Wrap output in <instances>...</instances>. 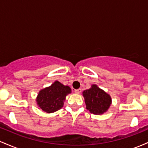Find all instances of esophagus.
Returning a JSON list of instances; mask_svg holds the SVG:
<instances>
[{"instance_id": "34e87169", "label": "esophagus", "mask_w": 148, "mask_h": 148, "mask_svg": "<svg viewBox=\"0 0 148 148\" xmlns=\"http://www.w3.org/2000/svg\"><path fill=\"white\" fill-rule=\"evenodd\" d=\"M74 92L76 93V94H80V93L81 92V88H79V89L74 90Z\"/></svg>"}]
</instances>
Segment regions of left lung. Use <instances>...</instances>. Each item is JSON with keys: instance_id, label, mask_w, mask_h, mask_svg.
<instances>
[{"instance_id": "left-lung-1", "label": "left lung", "mask_w": 148, "mask_h": 148, "mask_svg": "<svg viewBox=\"0 0 148 148\" xmlns=\"http://www.w3.org/2000/svg\"><path fill=\"white\" fill-rule=\"evenodd\" d=\"M86 108L91 113L101 115L108 111L111 104V97L97 85H92L90 89L83 92Z\"/></svg>"}]
</instances>
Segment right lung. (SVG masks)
<instances>
[{
    "label": "right lung",
    "mask_w": 148,
    "mask_h": 148,
    "mask_svg": "<svg viewBox=\"0 0 148 148\" xmlns=\"http://www.w3.org/2000/svg\"><path fill=\"white\" fill-rule=\"evenodd\" d=\"M72 92L71 88L56 81L51 86L41 90L37 97V103L46 113H53L60 109L66 96Z\"/></svg>",
    "instance_id": "obj_1"
}]
</instances>
